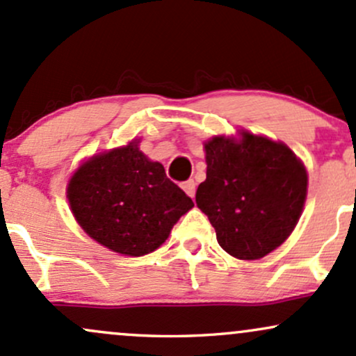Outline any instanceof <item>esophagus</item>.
Wrapping results in <instances>:
<instances>
[{
    "label": "esophagus",
    "mask_w": 356,
    "mask_h": 356,
    "mask_svg": "<svg viewBox=\"0 0 356 356\" xmlns=\"http://www.w3.org/2000/svg\"><path fill=\"white\" fill-rule=\"evenodd\" d=\"M181 188L185 190V193L188 195V197L193 198V197H195V191H197V183H195L193 179H188V181L183 183Z\"/></svg>",
    "instance_id": "1"
}]
</instances>
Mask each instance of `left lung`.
Here are the masks:
<instances>
[{"label": "left lung", "mask_w": 356, "mask_h": 356, "mask_svg": "<svg viewBox=\"0 0 356 356\" xmlns=\"http://www.w3.org/2000/svg\"><path fill=\"white\" fill-rule=\"evenodd\" d=\"M207 179L197 207L209 217L225 252L255 261L286 241L301 217L307 193L302 161L284 143L243 131L241 139L205 143Z\"/></svg>", "instance_id": "8db88e82"}]
</instances>
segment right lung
Wrapping results in <instances>:
<instances>
[{"mask_svg": "<svg viewBox=\"0 0 356 356\" xmlns=\"http://www.w3.org/2000/svg\"><path fill=\"white\" fill-rule=\"evenodd\" d=\"M139 141L99 153L67 186L72 213L89 237L113 252L141 257L156 250L193 202L151 161Z\"/></svg>", "mask_w": 356, "mask_h": 356, "instance_id": "add662e5", "label": "right lung"}]
</instances>
